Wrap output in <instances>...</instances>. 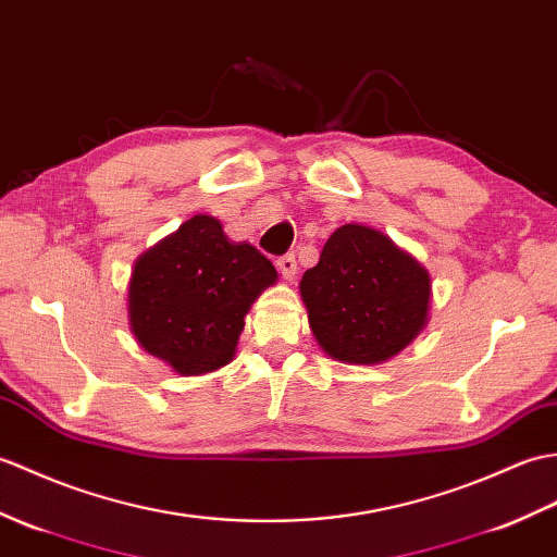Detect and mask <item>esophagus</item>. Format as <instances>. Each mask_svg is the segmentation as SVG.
<instances>
[{
    "label": "esophagus",
    "instance_id": "obj_1",
    "mask_svg": "<svg viewBox=\"0 0 557 557\" xmlns=\"http://www.w3.org/2000/svg\"><path fill=\"white\" fill-rule=\"evenodd\" d=\"M277 268H280V273H282L284 280H294V275H296V258H294V253L280 256L277 258Z\"/></svg>",
    "mask_w": 557,
    "mask_h": 557
}]
</instances>
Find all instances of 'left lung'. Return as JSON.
<instances>
[{"mask_svg": "<svg viewBox=\"0 0 557 557\" xmlns=\"http://www.w3.org/2000/svg\"><path fill=\"white\" fill-rule=\"evenodd\" d=\"M299 287L318 344L344 363L374 366L396 356L430 313V273L366 225L334 232Z\"/></svg>", "mask_w": 557, "mask_h": 557, "instance_id": "8db88e82", "label": "left lung"}]
</instances>
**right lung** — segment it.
Segmentation results:
<instances>
[{"instance_id":"obj_1","label":"right lung","mask_w":557,"mask_h":557,"mask_svg":"<svg viewBox=\"0 0 557 557\" xmlns=\"http://www.w3.org/2000/svg\"><path fill=\"white\" fill-rule=\"evenodd\" d=\"M275 280L256 247L230 242L215 218L194 215L135 263L133 334L180 374L218 370L235 356L251 304Z\"/></svg>"}]
</instances>
